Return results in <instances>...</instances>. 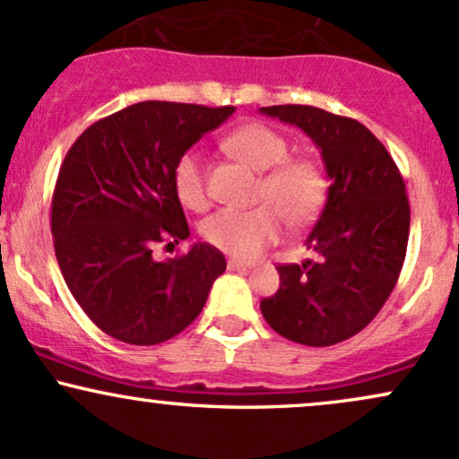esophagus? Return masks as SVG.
<instances>
[{"mask_svg": "<svg viewBox=\"0 0 459 459\" xmlns=\"http://www.w3.org/2000/svg\"><path fill=\"white\" fill-rule=\"evenodd\" d=\"M229 270L230 272H246V270H250V263H246V261H229Z\"/></svg>", "mask_w": 459, "mask_h": 459, "instance_id": "obj_1", "label": "esophagus"}]
</instances>
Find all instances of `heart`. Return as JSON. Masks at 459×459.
<instances>
[{
	"label": "heart",
	"instance_id": "heart-1",
	"mask_svg": "<svg viewBox=\"0 0 459 459\" xmlns=\"http://www.w3.org/2000/svg\"><path fill=\"white\" fill-rule=\"evenodd\" d=\"M226 151L239 161L263 172L259 198L267 203L250 209H220L200 226L204 241L237 256L252 259L284 233L291 224H308L324 209L328 181L313 160L289 157V142L278 131L261 123H247L224 140ZM172 186L178 203L192 212L207 209L204 163L198 151L178 157L172 170Z\"/></svg>",
	"mask_w": 459,
	"mask_h": 459
}]
</instances>
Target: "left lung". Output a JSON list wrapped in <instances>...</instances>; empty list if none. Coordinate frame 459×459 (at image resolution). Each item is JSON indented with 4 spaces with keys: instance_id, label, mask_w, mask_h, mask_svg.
I'll use <instances>...</instances> for the list:
<instances>
[{
    "instance_id": "8db88e82",
    "label": "left lung",
    "mask_w": 459,
    "mask_h": 459,
    "mask_svg": "<svg viewBox=\"0 0 459 459\" xmlns=\"http://www.w3.org/2000/svg\"><path fill=\"white\" fill-rule=\"evenodd\" d=\"M263 114L296 125L317 144L328 200L307 246L317 261L278 265L281 287L261 302L278 334L328 347L380 313L397 284L410 233L402 172L365 125L313 105H270Z\"/></svg>"
}]
</instances>
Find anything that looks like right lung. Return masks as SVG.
I'll list each match as a JSON object with an SVG mask.
<instances>
[{
    "instance_id": "right-lung-1",
    "label": "right lung",
    "mask_w": 459,
    "mask_h": 459,
    "mask_svg": "<svg viewBox=\"0 0 459 459\" xmlns=\"http://www.w3.org/2000/svg\"><path fill=\"white\" fill-rule=\"evenodd\" d=\"M235 112L142 101L97 120L62 161L51 233L66 287L105 334L157 345L186 330L226 270L212 244L152 259V246L189 237L172 170L178 157Z\"/></svg>"
}]
</instances>
